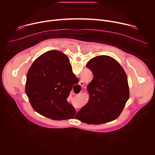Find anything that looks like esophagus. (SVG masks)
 Returning a JSON list of instances; mask_svg holds the SVG:
<instances>
[{"mask_svg": "<svg viewBox=\"0 0 155 155\" xmlns=\"http://www.w3.org/2000/svg\"><path fill=\"white\" fill-rule=\"evenodd\" d=\"M79 85H80L81 86H83L84 85V82H83V81L81 80V81H80V83H79Z\"/></svg>", "mask_w": 155, "mask_h": 155, "instance_id": "1", "label": "esophagus"}]
</instances>
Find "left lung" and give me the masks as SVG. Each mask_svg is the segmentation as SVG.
<instances>
[{"instance_id": "left-lung-1", "label": "left lung", "mask_w": 155, "mask_h": 155, "mask_svg": "<svg viewBox=\"0 0 155 155\" xmlns=\"http://www.w3.org/2000/svg\"><path fill=\"white\" fill-rule=\"evenodd\" d=\"M58 51H47L43 58H54ZM86 67L93 74V80L87 86L89 101L75 118L89 124H101L116 120L129 97L126 72L117 61L106 55L92 58Z\"/></svg>"}]
</instances>
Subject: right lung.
<instances>
[{"label": "right lung", "instance_id": "right-lung-1", "mask_svg": "<svg viewBox=\"0 0 155 155\" xmlns=\"http://www.w3.org/2000/svg\"><path fill=\"white\" fill-rule=\"evenodd\" d=\"M45 53L31 65L26 76L25 92L32 108L53 120L74 118L75 110L67 98L78 83L68 57L58 51L54 58H43Z\"/></svg>", "mask_w": 155, "mask_h": 155}]
</instances>
